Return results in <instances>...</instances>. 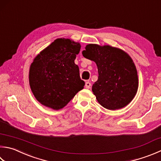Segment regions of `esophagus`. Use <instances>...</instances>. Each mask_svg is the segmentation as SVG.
<instances>
[{"mask_svg": "<svg viewBox=\"0 0 161 161\" xmlns=\"http://www.w3.org/2000/svg\"><path fill=\"white\" fill-rule=\"evenodd\" d=\"M91 86V84L89 82V81H86V83H85V87L86 88V89H89Z\"/></svg>", "mask_w": 161, "mask_h": 161, "instance_id": "obj_1", "label": "esophagus"}]
</instances>
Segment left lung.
I'll list each match as a JSON object with an SVG mask.
<instances>
[{
    "mask_svg": "<svg viewBox=\"0 0 161 161\" xmlns=\"http://www.w3.org/2000/svg\"><path fill=\"white\" fill-rule=\"evenodd\" d=\"M84 57L97 65L98 79L92 91L100 105L116 110L130 103L138 89V76L133 59L121 49L110 45L89 44Z\"/></svg>",
    "mask_w": 161,
    "mask_h": 161,
    "instance_id": "8db88e82",
    "label": "left lung"
}]
</instances>
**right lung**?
<instances>
[{"instance_id": "add662e5", "label": "right lung", "mask_w": 161, "mask_h": 161, "mask_svg": "<svg viewBox=\"0 0 161 161\" xmlns=\"http://www.w3.org/2000/svg\"><path fill=\"white\" fill-rule=\"evenodd\" d=\"M81 45L58 38L41 51L30 66L29 84L36 100L53 109H62L85 85L75 64Z\"/></svg>"}]
</instances>
